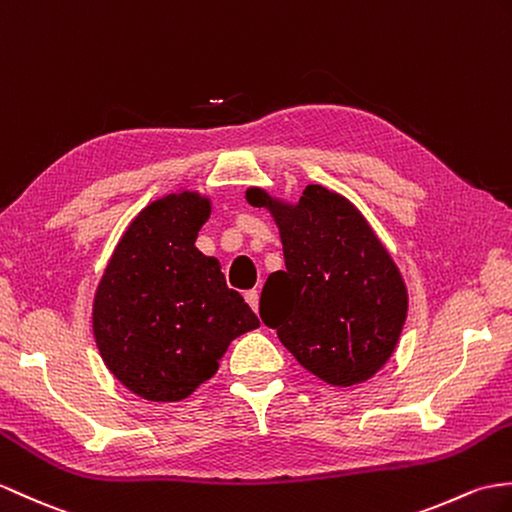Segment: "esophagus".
Segmentation results:
<instances>
[{"mask_svg": "<svg viewBox=\"0 0 512 512\" xmlns=\"http://www.w3.org/2000/svg\"><path fill=\"white\" fill-rule=\"evenodd\" d=\"M244 299H246L248 305L253 307V312L259 310V292H257V290H248V292L244 294Z\"/></svg>", "mask_w": 512, "mask_h": 512, "instance_id": "obj_1", "label": "esophagus"}]
</instances>
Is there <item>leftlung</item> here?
Instances as JSON below:
<instances>
[{"label":"left lung","mask_w":512,"mask_h":512,"mask_svg":"<svg viewBox=\"0 0 512 512\" xmlns=\"http://www.w3.org/2000/svg\"><path fill=\"white\" fill-rule=\"evenodd\" d=\"M246 200L270 211L285 259L261 292V320L323 382L371 379L408 318V288L388 248L349 198L323 185H307L296 202L248 187Z\"/></svg>","instance_id":"obj_1"}]
</instances>
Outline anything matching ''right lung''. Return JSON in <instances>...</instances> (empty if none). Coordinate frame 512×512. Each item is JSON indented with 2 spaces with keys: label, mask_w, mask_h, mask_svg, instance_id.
<instances>
[{
  "label": "right lung",
  "mask_w": 512,
  "mask_h": 512,
  "mask_svg": "<svg viewBox=\"0 0 512 512\" xmlns=\"http://www.w3.org/2000/svg\"><path fill=\"white\" fill-rule=\"evenodd\" d=\"M211 198L178 189L141 209L93 296V336L106 368L137 397L183 401L216 375L229 344L259 327L216 257L196 237Z\"/></svg>",
  "instance_id": "add662e5"
}]
</instances>
